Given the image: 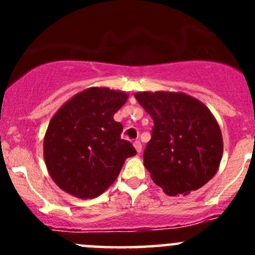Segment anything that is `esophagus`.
<instances>
[{
  "instance_id": "34e87169",
  "label": "esophagus",
  "mask_w": 255,
  "mask_h": 255,
  "mask_svg": "<svg viewBox=\"0 0 255 255\" xmlns=\"http://www.w3.org/2000/svg\"><path fill=\"white\" fill-rule=\"evenodd\" d=\"M132 144H134V148H135V149H136V152L140 153L141 152V143H140V141L135 140Z\"/></svg>"
}]
</instances>
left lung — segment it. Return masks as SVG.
I'll return each instance as SVG.
<instances>
[{
    "mask_svg": "<svg viewBox=\"0 0 255 255\" xmlns=\"http://www.w3.org/2000/svg\"><path fill=\"white\" fill-rule=\"evenodd\" d=\"M153 119L144 166L167 195H188L215 176L224 152L222 134L204 103L181 92L134 94Z\"/></svg>",
    "mask_w": 255,
    "mask_h": 255,
    "instance_id": "obj_1",
    "label": "left lung"
}]
</instances>
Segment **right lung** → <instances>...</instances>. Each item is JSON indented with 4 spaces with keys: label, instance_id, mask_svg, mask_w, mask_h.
Masks as SVG:
<instances>
[{
    "label": "right lung",
    "instance_id": "right-lung-1",
    "mask_svg": "<svg viewBox=\"0 0 255 255\" xmlns=\"http://www.w3.org/2000/svg\"><path fill=\"white\" fill-rule=\"evenodd\" d=\"M128 94L92 87L75 94L53 115L43 141L49 176L67 194L100 197L117 179L124 162L136 154L121 139L123 125L114 120Z\"/></svg>",
    "mask_w": 255,
    "mask_h": 255
}]
</instances>
